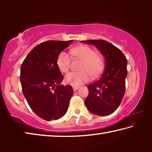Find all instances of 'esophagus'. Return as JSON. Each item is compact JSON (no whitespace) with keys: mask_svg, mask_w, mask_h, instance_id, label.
Masks as SVG:
<instances>
[{"mask_svg":"<svg viewBox=\"0 0 152 152\" xmlns=\"http://www.w3.org/2000/svg\"><path fill=\"white\" fill-rule=\"evenodd\" d=\"M79 88V86H73V91H76Z\"/></svg>","mask_w":152,"mask_h":152,"instance_id":"esophagus-1","label":"esophagus"}]
</instances>
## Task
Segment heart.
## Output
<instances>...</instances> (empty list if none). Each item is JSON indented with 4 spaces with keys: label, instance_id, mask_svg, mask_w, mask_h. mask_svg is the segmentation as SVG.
<instances>
[{
    "label": "heart",
    "instance_id": "b5f03b06",
    "mask_svg": "<svg viewBox=\"0 0 152 152\" xmlns=\"http://www.w3.org/2000/svg\"><path fill=\"white\" fill-rule=\"evenodd\" d=\"M71 53L74 58L83 61L80 72H72L65 76V82L72 86H78L90 80L91 75L96 78L101 75L104 69V64L102 59L97 56L94 49L87 45H80L73 48ZM57 66L61 72L66 73L69 70L71 63V57L68 53L62 51L58 55Z\"/></svg>",
    "mask_w": 152,
    "mask_h": 152
}]
</instances>
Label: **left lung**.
<instances>
[{"mask_svg": "<svg viewBox=\"0 0 152 152\" xmlns=\"http://www.w3.org/2000/svg\"><path fill=\"white\" fill-rule=\"evenodd\" d=\"M95 45L105 59L101 78L87 86L89 93L84 102L91 113L100 116L112 114L119 107L125 92L127 60L119 48L102 39L81 41Z\"/></svg>", "mask_w": 152, "mask_h": 152, "instance_id": "left-lung-1", "label": "left lung"}]
</instances>
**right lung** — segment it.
Wrapping results in <instances>:
<instances>
[{
    "label": "right lung",
    "instance_id": "obj_1",
    "mask_svg": "<svg viewBox=\"0 0 152 152\" xmlns=\"http://www.w3.org/2000/svg\"><path fill=\"white\" fill-rule=\"evenodd\" d=\"M73 40L48 41L33 49L20 67L22 91L29 107L45 121L57 120L68 110L74 94L70 85H60L63 80L57 66L58 55Z\"/></svg>",
    "mask_w": 152,
    "mask_h": 152
}]
</instances>
